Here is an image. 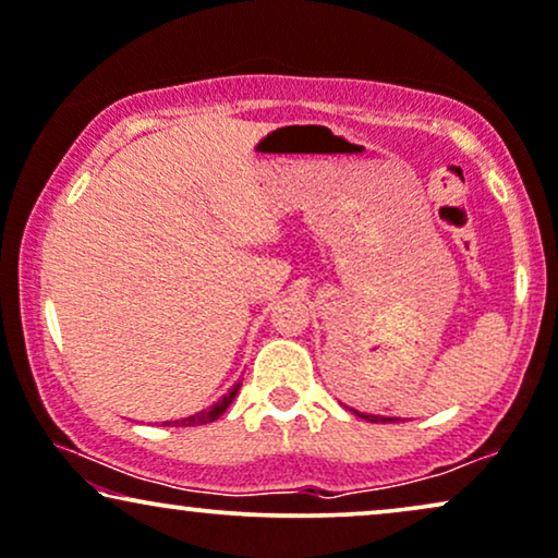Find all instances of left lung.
Listing matches in <instances>:
<instances>
[{"label":"left lung","mask_w":558,"mask_h":558,"mask_svg":"<svg viewBox=\"0 0 558 558\" xmlns=\"http://www.w3.org/2000/svg\"><path fill=\"white\" fill-rule=\"evenodd\" d=\"M354 414H356V411H354ZM360 416H364V418H367V422H396V418H385V416H367V414H360Z\"/></svg>","instance_id":"left-lung-1"}]
</instances>
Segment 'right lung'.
I'll use <instances>...</instances> for the list:
<instances>
[{"mask_svg": "<svg viewBox=\"0 0 558 558\" xmlns=\"http://www.w3.org/2000/svg\"><path fill=\"white\" fill-rule=\"evenodd\" d=\"M238 388H240V383L235 385V388L230 390V393H227V396L222 398V401L211 405V409H204V411H198V414H194V416H185V418H178V422H165V424H168V426H202V424L217 422V418L225 414L227 405L232 403V398L238 396Z\"/></svg>", "mask_w": 558, "mask_h": 558, "instance_id": "obj_1", "label": "right lung"}]
</instances>
